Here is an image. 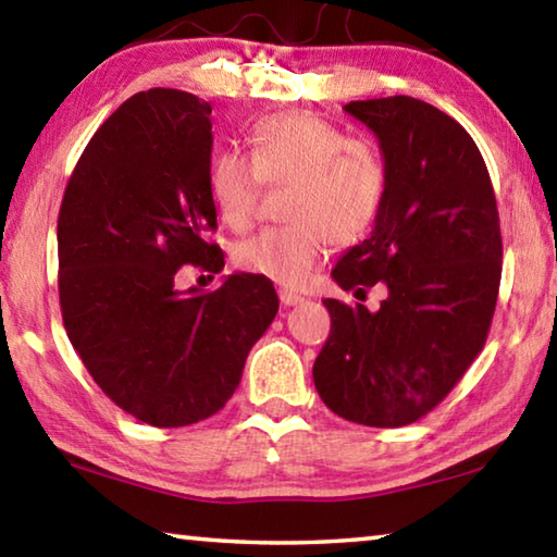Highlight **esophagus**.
Segmentation results:
<instances>
[{
	"label": "esophagus",
	"mask_w": 557,
	"mask_h": 557,
	"mask_svg": "<svg viewBox=\"0 0 557 557\" xmlns=\"http://www.w3.org/2000/svg\"><path fill=\"white\" fill-rule=\"evenodd\" d=\"M280 301L285 307H295V305H299V301H305V297L297 295V292H292V289H280Z\"/></svg>",
	"instance_id": "esophagus-1"
}]
</instances>
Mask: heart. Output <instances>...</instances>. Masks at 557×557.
<instances>
[{
	"instance_id": "b5f03b06",
	"label": "heart",
	"mask_w": 557,
	"mask_h": 557,
	"mask_svg": "<svg viewBox=\"0 0 557 557\" xmlns=\"http://www.w3.org/2000/svg\"><path fill=\"white\" fill-rule=\"evenodd\" d=\"M287 186V223L238 243L235 265L287 287H301L334 245L369 235L388 201L391 169L381 147L309 112H280L245 135V157L223 152L209 166V194L221 221L245 228L260 188Z\"/></svg>"
}]
</instances>
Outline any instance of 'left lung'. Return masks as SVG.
Wrapping results in <instances>:
<instances>
[{
	"label": "left lung",
	"instance_id": "1",
	"mask_svg": "<svg viewBox=\"0 0 557 557\" xmlns=\"http://www.w3.org/2000/svg\"><path fill=\"white\" fill-rule=\"evenodd\" d=\"M391 169L388 201L369 238L332 277L358 299L381 285L375 312L324 299L332 332L314 385L338 418L403 428L447 398L482 351L502 282V228L492 178L469 132L408 96L354 100Z\"/></svg>",
	"mask_w": 557,
	"mask_h": 557
}]
</instances>
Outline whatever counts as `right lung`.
Listing matches in <instances>:
<instances>
[{"mask_svg": "<svg viewBox=\"0 0 557 557\" xmlns=\"http://www.w3.org/2000/svg\"><path fill=\"white\" fill-rule=\"evenodd\" d=\"M211 106L191 92H137L102 122L59 211L63 326L102 393L154 428L211 418L277 314L268 277L176 289L184 265L223 270L209 194Z\"/></svg>", "mask_w": 557, "mask_h": 557, "instance_id": "right-lung-1", "label": "right lung"}]
</instances>
